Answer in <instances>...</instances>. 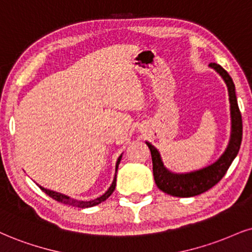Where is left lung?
<instances>
[{
	"instance_id": "left-lung-1",
	"label": "left lung",
	"mask_w": 252,
	"mask_h": 252,
	"mask_svg": "<svg viewBox=\"0 0 252 252\" xmlns=\"http://www.w3.org/2000/svg\"><path fill=\"white\" fill-rule=\"evenodd\" d=\"M209 66L216 71L224 80L228 88L229 102H230V118L231 131L229 144L225 151L215 162L198 170L189 173H173L163 164L160 152L151 142L146 141L152 154L153 161V175L158 188L166 194L176 197H191L209 190L217 182H220L240 151L242 142V116L238 108L237 98H236L235 84L229 73L221 65L210 63Z\"/></svg>"
}]
</instances>
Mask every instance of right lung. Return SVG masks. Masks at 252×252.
I'll return each instance as SVG.
<instances>
[{
    "label": "right lung",
    "instance_id": "obj_1",
    "mask_svg": "<svg viewBox=\"0 0 252 252\" xmlns=\"http://www.w3.org/2000/svg\"><path fill=\"white\" fill-rule=\"evenodd\" d=\"M121 157H123V154H121L120 157L118 158V160H117V163H116V173H114L113 181H112V185L110 186V188H108L107 190L105 191L104 194L101 195V196H99V197H97V198H94V200H90V201L76 200V198H72V197L67 196V195L62 194V192H57V191L50 190V189H46V188H44V187H42V186H39V188L42 189V190L44 191L46 195H49V196L52 197V198H54V200H56V201L61 202V203L69 204V206H72V207H78V208H90V207H94V206H97V204L101 203V202H104L105 200H106V198L110 197L112 192H113V191H114V189H116V183H117V172H118V166H119V163H120Z\"/></svg>",
    "mask_w": 252,
    "mask_h": 252
}]
</instances>
